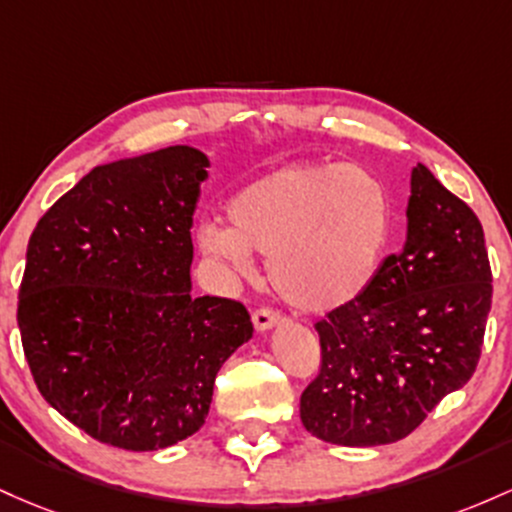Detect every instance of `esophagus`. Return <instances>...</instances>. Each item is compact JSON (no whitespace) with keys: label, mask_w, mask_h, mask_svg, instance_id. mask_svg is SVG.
<instances>
[{"label":"esophagus","mask_w":512,"mask_h":512,"mask_svg":"<svg viewBox=\"0 0 512 512\" xmlns=\"http://www.w3.org/2000/svg\"><path fill=\"white\" fill-rule=\"evenodd\" d=\"M278 321H280V314L271 307H258L254 312V326L258 331L271 329V326L278 324Z\"/></svg>","instance_id":"esophagus-1"}]
</instances>
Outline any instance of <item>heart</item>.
<instances>
[{
    "instance_id": "b5f03b06",
    "label": "heart",
    "mask_w": 512,
    "mask_h": 512,
    "mask_svg": "<svg viewBox=\"0 0 512 512\" xmlns=\"http://www.w3.org/2000/svg\"><path fill=\"white\" fill-rule=\"evenodd\" d=\"M229 225L203 222V254L237 273L251 251L268 256L278 295L304 312H329L360 295L380 266L394 227L392 195L353 164L300 162L251 181L229 200Z\"/></svg>"
}]
</instances>
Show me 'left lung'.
<instances>
[{
    "label": "left lung",
    "mask_w": 512,
    "mask_h": 512,
    "mask_svg": "<svg viewBox=\"0 0 512 512\" xmlns=\"http://www.w3.org/2000/svg\"><path fill=\"white\" fill-rule=\"evenodd\" d=\"M406 217L404 249L314 324L321 367L300 418L333 445L406 438L479 365L493 295L479 217L423 164L411 171Z\"/></svg>",
    "instance_id": "left-lung-1"
}]
</instances>
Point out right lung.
Here are the masks:
<instances>
[{
	"label": "right lung",
	"mask_w": 512,
	"mask_h": 512,
	"mask_svg": "<svg viewBox=\"0 0 512 512\" xmlns=\"http://www.w3.org/2000/svg\"><path fill=\"white\" fill-rule=\"evenodd\" d=\"M208 166L186 145L96 166L28 239L16 319L38 392L120 450L200 430L217 370L254 333L241 302L191 295Z\"/></svg>",
	"instance_id": "right-lung-1"
}]
</instances>
